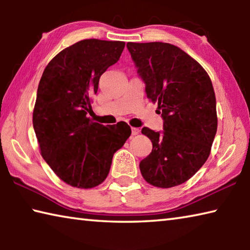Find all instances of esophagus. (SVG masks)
Returning a JSON list of instances; mask_svg holds the SVG:
<instances>
[{"label":"esophagus","mask_w":250,"mask_h":250,"mask_svg":"<svg viewBox=\"0 0 250 250\" xmlns=\"http://www.w3.org/2000/svg\"><path fill=\"white\" fill-rule=\"evenodd\" d=\"M131 133H132V135H138L139 133H140V129L131 128Z\"/></svg>","instance_id":"esophagus-1"}]
</instances>
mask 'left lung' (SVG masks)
Segmentation results:
<instances>
[{"label":"left lung","instance_id":"1","mask_svg":"<svg viewBox=\"0 0 250 250\" xmlns=\"http://www.w3.org/2000/svg\"><path fill=\"white\" fill-rule=\"evenodd\" d=\"M146 97L158 103L163 131L142 129L152 152L140 162L147 183L168 188L206 162L217 131L216 98L209 76L189 55L168 43H128Z\"/></svg>","mask_w":250,"mask_h":250}]
</instances>
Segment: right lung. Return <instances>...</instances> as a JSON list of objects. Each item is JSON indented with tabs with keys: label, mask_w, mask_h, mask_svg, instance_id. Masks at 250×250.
<instances>
[{
	"label": "right lung",
	"mask_w": 250,
	"mask_h": 250,
	"mask_svg": "<svg viewBox=\"0 0 250 250\" xmlns=\"http://www.w3.org/2000/svg\"><path fill=\"white\" fill-rule=\"evenodd\" d=\"M125 45L80 41L57 54L40 80L33 126L41 153L59 179L74 188L103 183L113 154L131 134L125 122L105 126L87 117L100 76L119 61Z\"/></svg>",
	"instance_id": "right-lung-1"
}]
</instances>
